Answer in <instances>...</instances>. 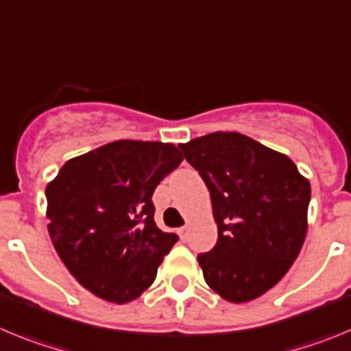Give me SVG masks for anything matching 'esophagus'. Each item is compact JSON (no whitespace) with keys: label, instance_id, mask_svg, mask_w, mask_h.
Instances as JSON below:
<instances>
[{"label":"esophagus","instance_id":"34e87169","mask_svg":"<svg viewBox=\"0 0 351 351\" xmlns=\"http://www.w3.org/2000/svg\"><path fill=\"white\" fill-rule=\"evenodd\" d=\"M187 232H189V227L187 226L180 227V229H178V234H180V238H182V239L187 238Z\"/></svg>","mask_w":351,"mask_h":351}]
</instances>
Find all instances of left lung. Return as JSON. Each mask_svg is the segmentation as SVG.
Masks as SVG:
<instances>
[{
  "instance_id": "8db88e82",
  "label": "left lung",
  "mask_w": 351,
  "mask_h": 351,
  "mask_svg": "<svg viewBox=\"0 0 351 351\" xmlns=\"http://www.w3.org/2000/svg\"><path fill=\"white\" fill-rule=\"evenodd\" d=\"M211 195L219 239L197 257L208 287L229 302L261 298L287 274L308 232L311 187L292 159L239 132L180 143Z\"/></svg>"
}]
</instances>
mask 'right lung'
Wrapping results in <instances>:
<instances>
[{"label":"right lung","mask_w":351,"mask_h":351,"mask_svg":"<svg viewBox=\"0 0 351 351\" xmlns=\"http://www.w3.org/2000/svg\"><path fill=\"white\" fill-rule=\"evenodd\" d=\"M182 160L173 143L119 140L69 159L49 182L53 248L94 295L125 304L154 283L178 236L156 226L152 194Z\"/></svg>","instance_id":"obj_1"}]
</instances>
